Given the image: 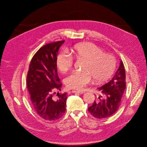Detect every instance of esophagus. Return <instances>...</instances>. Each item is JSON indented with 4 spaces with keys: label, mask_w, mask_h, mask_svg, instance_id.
<instances>
[{
    "label": "esophagus",
    "mask_w": 147,
    "mask_h": 147,
    "mask_svg": "<svg viewBox=\"0 0 147 147\" xmlns=\"http://www.w3.org/2000/svg\"><path fill=\"white\" fill-rule=\"evenodd\" d=\"M72 93H79V94H83V93H84V92H80V91H76V90H72Z\"/></svg>",
    "instance_id": "1"
}]
</instances>
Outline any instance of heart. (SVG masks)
I'll use <instances>...</instances> for the list:
<instances>
[{"instance_id": "heart-1", "label": "heart", "mask_w": 147, "mask_h": 147, "mask_svg": "<svg viewBox=\"0 0 147 147\" xmlns=\"http://www.w3.org/2000/svg\"><path fill=\"white\" fill-rule=\"evenodd\" d=\"M73 53L78 60L84 61L83 72H74L65 78L64 83L68 89L82 91L90 83L92 78L96 82L106 81L115 69V58L105 53L92 43L84 42L75 45ZM74 63L72 55L65 51L60 53L56 58L57 69L62 73L69 70Z\"/></svg>"}]
</instances>
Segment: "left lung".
I'll list each match as a JSON object with an SVG mask.
<instances>
[{"label":"left lung","instance_id":"1","mask_svg":"<svg viewBox=\"0 0 147 147\" xmlns=\"http://www.w3.org/2000/svg\"><path fill=\"white\" fill-rule=\"evenodd\" d=\"M125 89V69L121 61L120 66L113 78L106 84L97 88L105 98L101 99L102 96L98 97L93 105L88 108V111L98 119L108 118L118 109Z\"/></svg>","mask_w":147,"mask_h":147}]
</instances>
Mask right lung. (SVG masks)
<instances>
[{"mask_svg": "<svg viewBox=\"0 0 147 147\" xmlns=\"http://www.w3.org/2000/svg\"><path fill=\"white\" fill-rule=\"evenodd\" d=\"M65 40L54 42L40 47L33 56L26 77V85L32 107L40 118L47 121L61 118L66 108L67 93H57L62 83L58 76L56 58Z\"/></svg>", "mask_w": 147, "mask_h": 147, "instance_id": "1", "label": "right lung"}]
</instances>
